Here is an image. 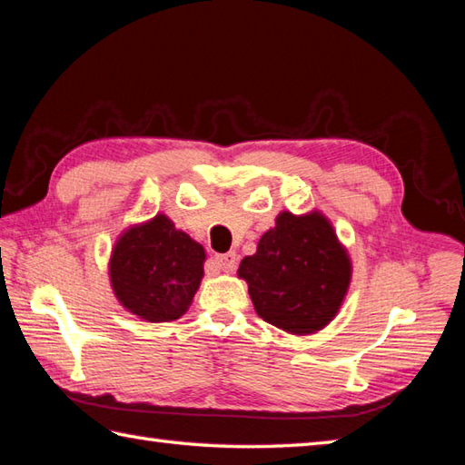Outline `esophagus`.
Listing matches in <instances>:
<instances>
[{
  "mask_svg": "<svg viewBox=\"0 0 465 465\" xmlns=\"http://www.w3.org/2000/svg\"><path fill=\"white\" fill-rule=\"evenodd\" d=\"M215 263L220 265V270H223V272H233L235 263H238V258H235L233 252L220 253V255H215Z\"/></svg>",
  "mask_w": 465,
  "mask_h": 465,
  "instance_id": "1",
  "label": "esophagus"
}]
</instances>
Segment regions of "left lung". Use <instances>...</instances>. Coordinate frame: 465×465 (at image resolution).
Here are the masks:
<instances>
[{
	"instance_id": "8db88e82",
	"label": "left lung",
	"mask_w": 465,
	"mask_h": 465,
	"mask_svg": "<svg viewBox=\"0 0 465 465\" xmlns=\"http://www.w3.org/2000/svg\"><path fill=\"white\" fill-rule=\"evenodd\" d=\"M238 278L248 283L262 320L292 335H312L338 315L351 283V260L320 210L282 212L255 253L242 260Z\"/></svg>"
}]
</instances>
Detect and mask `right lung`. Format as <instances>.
<instances>
[{
	"mask_svg": "<svg viewBox=\"0 0 465 465\" xmlns=\"http://www.w3.org/2000/svg\"><path fill=\"white\" fill-rule=\"evenodd\" d=\"M203 263V245L177 230L165 213H157L117 235L107 273L124 310L143 322L162 323L190 310Z\"/></svg>",
	"mask_w": 465,
	"mask_h": 465,
	"instance_id": "1",
	"label": "right lung"
}]
</instances>
